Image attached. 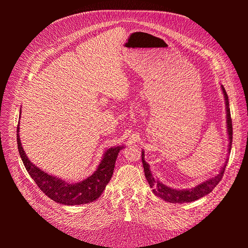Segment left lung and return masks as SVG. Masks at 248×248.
Segmentation results:
<instances>
[{"label":"left lung","instance_id":"1","mask_svg":"<svg viewBox=\"0 0 248 248\" xmlns=\"http://www.w3.org/2000/svg\"><path fill=\"white\" fill-rule=\"evenodd\" d=\"M222 93L224 96V102H226V110H227V129L229 134V154L231 153L232 149V119H231V111H230V104H229V97L228 94L224 90L223 86H221ZM145 152H141V161H142V167H144V171L147 181L150 185V187L153 189V192L156 197L162 199L163 201L169 202H178V204H183V202H189L197 201L202 197L207 196L208 193L211 192L214 187L219 183L221 180L224 170L229 161V156L227 157L224 164L221 167L218 174L216 176L210 178L206 181L202 182L201 184L197 185L196 187H192L189 189H176V188H170V187L162 184L158 179H154L152 171L150 170V166L145 161Z\"/></svg>","mask_w":248,"mask_h":248}]
</instances>
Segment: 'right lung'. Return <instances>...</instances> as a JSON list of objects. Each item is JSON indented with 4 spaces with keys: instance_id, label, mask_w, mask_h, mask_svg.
<instances>
[{
    "instance_id": "add662e5",
    "label": "right lung",
    "mask_w": 248,
    "mask_h": 248,
    "mask_svg": "<svg viewBox=\"0 0 248 248\" xmlns=\"http://www.w3.org/2000/svg\"><path fill=\"white\" fill-rule=\"evenodd\" d=\"M18 132L19 123L17 126V147L20 158L29 175L32 177L43 193H46L52 201L63 205H82L98 199L109 182L114 172L118 154L120 150L123 149V146L108 149L103 154V158L98 168L91 176L78 183H70L47 174L30 161L24 151V148L21 147Z\"/></svg>"
}]
</instances>
